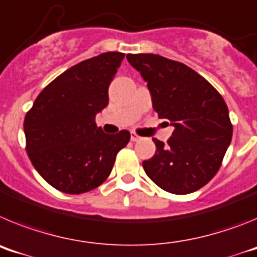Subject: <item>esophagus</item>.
Instances as JSON below:
<instances>
[{
	"instance_id": "esophagus-1",
	"label": "esophagus",
	"mask_w": 257,
	"mask_h": 257,
	"mask_svg": "<svg viewBox=\"0 0 257 257\" xmlns=\"http://www.w3.org/2000/svg\"><path fill=\"white\" fill-rule=\"evenodd\" d=\"M143 138L142 136H139V135H136L135 133H131V142H139V140H142Z\"/></svg>"
}]
</instances>
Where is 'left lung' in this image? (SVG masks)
<instances>
[{"mask_svg":"<svg viewBox=\"0 0 257 257\" xmlns=\"http://www.w3.org/2000/svg\"><path fill=\"white\" fill-rule=\"evenodd\" d=\"M127 60L148 82L153 108L174 126L167 145L153 139L156 154L145 174L160 188L188 194L216 175L233 135L225 101L217 90L183 63L154 54H128Z\"/></svg>","mask_w":257,"mask_h":257,"instance_id":"8db88e82","label":"left lung"}]
</instances>
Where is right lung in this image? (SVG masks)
<instances>
[{
    "label": "right lung",
    "mask_w": 257,
    "mask_h": 257,
    "mask_svg": "<svg viewBox=\"0 0 257 257\" xmlns=\"http://www.w3.org/2000/svg\"><path fill=\"white\" fill-rule=\"evenodd\" d=\"M124 54L104 52L56 77L40 92L24 119L32 165L60 192L81 194L106 180L130 133H103L95 117L108 105V88Z\"/></svg>",
    "instance_id": "right-lung-1"
}]
</instances>
